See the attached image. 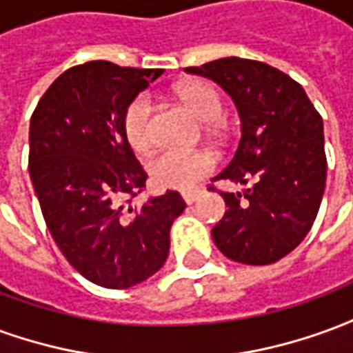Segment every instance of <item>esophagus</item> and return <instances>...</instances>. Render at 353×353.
I'll use <instances>...</instances> for the list:
<instances>
[{"label": "esophagus", "instance_id": "1", "mask_svg": "<svg viewBox=\"0 0 353 353\" xmlns=\"http://www.w3.org/2000/svg\"><path fill=\"white\" fill-rule=\"evenodd\" d=\"M200 194H202V191L196 189V191H185L181 196H183V200L187 204H192V202H196V200L200 199Z\"/></svg>", "mask_w": 353, "mask_h": 353}]
</instances>
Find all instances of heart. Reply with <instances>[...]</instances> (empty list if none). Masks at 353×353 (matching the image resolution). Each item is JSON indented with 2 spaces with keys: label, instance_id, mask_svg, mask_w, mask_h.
<instances>
[{
  "label": "heart",
  "instance_id": "heart-1",
  "mask_svg": "<svg viewBox=\"0 0 353 353\" xmlns=\"http://www.w3.org/2000/svg\"><path fill=\"white\" fill-rule=\"evenodd\" d=\"M177 100L191 113L206 123L210 134L219 132L221 98L212 85L204 81H187L177 88ZM126 139L136 151H147L153 145V105L145 94L128 103L123 119ZM215 168V159L208 151L166 149L149 162V176L154 187L172 191H191Z\"/></svg>",
  "mask_w": 353,
  "mask_h": 353
}]
</instances>
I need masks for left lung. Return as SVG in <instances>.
<instances>
[{"label": "left lung", "mask_w": 353, "mask_h": 353, "mask_svg": "<svg viewBox=\"0 0 353 353\" xmlns=\"http://www.w3.org/2000/svg\"><path fill=\"white\" fill-rule=\"evenodd\" d=\"M185 70L215 81L242 123L236 153L212 181L253 183L221 192L227 212L212 229L215 245L236 263H276L308 234L325 191L321 115L296 81L265 62L230 57Z\"/></svg>", "instance_id": "1"}]
</instances>
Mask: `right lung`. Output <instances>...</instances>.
I'll list each match as a JSON object with an SVG mask.
<instances>
[{"mask_svg":"<svg viewBox=\"0 0 353 353\" xmlns=\"http://www.w3.org/2000/svg\"><path fill=\"white\" fill-rule=\"evenodd\" d=\"M159 75L105 60L75 65L30 121V177L45 223L70 265L101 288H132L159 272L185 210L177 191L124 208L147 179L124 134V111Z\"/></svg>","mask_w":353,"mask_h":353,"instance_id":"right-lung-1","label":"right lung"}]
</instances>
